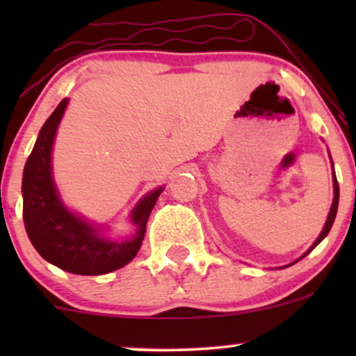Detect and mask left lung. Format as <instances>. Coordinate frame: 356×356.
I'll return each instance as SVG.
<instances>
[{
  "label": "left lung",
  "mask_w": 356,
  "mask_h": 356,
  "mask_svg": "<svg viewBox=\"0 0 356 356\" xmlns=\"http://www.w3.org/2000/svg\"><path fill=\"white\" fill-rule=\"evenodd\" d=\"M330 159H332V157H330ZM332 165H333V161H332ZM333 192H334V194H333V204H332V207H330L328 218H326V222H325V226H323V231L320 232V236H318L316 241H314V243H313V246L309 248L308 251H306L305 254L300 257V259H303V257H305L306 254H309V252H312L313 249L316 248L318 244H320L321 241L326 238V236H328V232H330V229H332V226H333V222H334V218H337V211H338V201H340V187H338V181H337V175H334V170H333ZM300 259L293 261V263L286 264V266H283V268H288V266H291V264L298 263V261H300Z\"/></svg>",
  "instance_id": "left-lung-1"
}]
</instances>
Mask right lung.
Instances as JSON below:
<instances>
[{
	"label": "right lung",
	"mask_w": 356,
	"mask_h": 356,
	"mask_svg": "<svg viewBox=\"0 0 356 356\" xmlns=\"http://www.w3.org/2000/svg\"><path fill=\"white\" fill-rule=\"evenodd\" d=\"M63 99L48 117L23 170V220L38 254L63 271L99 276L129 264L144 241L147 220L164 187L144 195L130 212L136 232L129 239H110L99 224L68 209L60 197L51 172V150L56 130L67 110Z\"/></svg>",
	"instance_id": "right-lung-1"
}]
</instances>
